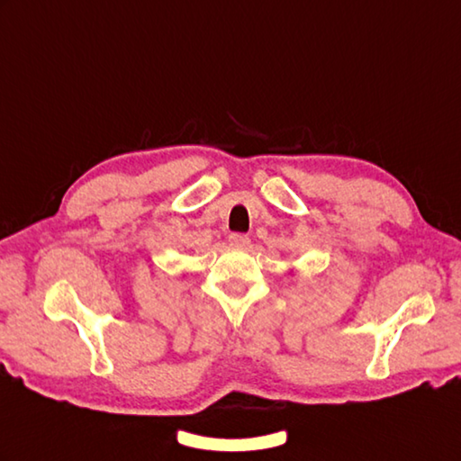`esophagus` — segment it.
Listing matches in <instances>:
<instances>
[{
  "mask_svg": "<svg viewBox=\"0 0 461 461\" xmlns=\"http://www.w3.org/2000/svg\"><path fill=\"white\" fill-rule=\"evenodd\" d=\"M228 241H230L233 247H247V245H249V235L240 233V231H233V233H230Z\"/></svg>",
  "mask_w": 461,
  "mask_h": 461,
  "instance_id": "1",
  "label": "esophagus"
}]
</instances>
